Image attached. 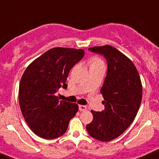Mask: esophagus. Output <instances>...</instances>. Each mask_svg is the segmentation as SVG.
<instances>
[{"label":"esophagus","instance_id":"34e87169","mask_svg":"<svg viewBox=\"0 0 159 159\" xmlns=\"http://www.w3.org/2000/svg\"><path fill=\"white\" fill-rule=\"evenodd\" d=\"M79 109H80V111H86L87 110V106H85V105H79Z\"/></svg>","mask_w":159,"mask_h":159}]
</instances>
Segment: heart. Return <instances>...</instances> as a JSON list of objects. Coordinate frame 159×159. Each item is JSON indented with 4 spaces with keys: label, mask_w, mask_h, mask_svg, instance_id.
I'll list each match as a JSON object with an SVG mask.
<instances>
[{
    "label": "heart",
    "mask_w": 159,
    "mask_h": 159,
    "mask_svg": "<svg viewBox=\"0 0 159 159\" xmlns=\"http://www.w3.org/2000/svg\"><path fill=\"white\" fill-rule=\"evenodd\" d=\"M98 63H102V61H101L100 59L97 58H93L91 59V65L93 64H98Z\"/></svg>",
    "instance_id": "heart-1"
}]
</instances>
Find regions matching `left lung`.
Listing matches in <instances>:
<instances>
[{"mask_svg": "<svg viewBox=\"0 0 159 159\" xmlns=\"http://www.w3.org/2000/svg\"><path fill=\"white\" fill-rule=\"evenodd\" d=\"M88 50L103 55L108 69L101 89L105 109L91 110L93 119L87 125V130L97 140L110 141L120 136L135 119L141 103V81L134 63L113 47L105 45Z\"/></svg>", "mask_w": 159, "mask_h": 159, "instance_id": "obj_1", "label": "left lung"}]
</instances>
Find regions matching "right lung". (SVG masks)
<instances>
[{"label": "right lung", "mask_w": 159, "mask_h": 159, "mask_svg": "<svg viewBox=\"0 0 159 159\" xmlns=\"http://www.w3.org/2000/svg\"><path fill=\"white\" fill-rule=\"evenodd\" d=\"M84 55V50L54 48L33 61L24 72L19 84V105L25 122L40 137L62 136L78 111V105L59 101L55 93L60 87L67 88L69 71Z\"/></svg>", "instance_id": "add662e5"}]
</instances>
